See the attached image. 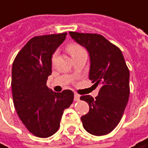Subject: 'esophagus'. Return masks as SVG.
Here are the masks:
<instances>
[{
    "label": "esophagus",
    "mask_w": 148,
    "mask_h": 148,
    "mask_svg": "<svg viewBox=\"0 0 148 148\" xmlns=\"http://www.w3.org/2000/svg\"><path fill=\"white\" fill-rule=\"evenodd\" d=\"M79 99H80V95H77V93H75L74 94V101H78Z\"/></svg>",
    "instance_id": "1"
}]
</instances>
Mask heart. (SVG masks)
I'll return each mask as SVG.
<instances>
[{"instance_id":"b5f03b06","label":"heart","mask_w":148,"mask_h":148,"mask_svg":"<svg viewBox=\"0 0 148 148\" xmlns=\"http://www.w3.org/2000/svg\"><path fill=\"white\" fill-rule=\"evenodd\" d=\"M66 49L68 53L71 54V56L72 57V58H74L75 57H77L81 53L85 52V50L81 45H78V44H76V43H71V44H69V45H67Z\"/></svg>"}]
</instances>
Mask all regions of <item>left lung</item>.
Here are the masks:
<instances>
[{"instance_id": "1", "label": "left lung", "mask_w": 148, "mask_h": 148, "mask_svg": "<svg viewBox=\"0 0 148 148\" xmlns=\"http://www.w3.org/2000/svg\"><path fill=\"white\" fill-rule=\"evenodd\" d=\"M71 37L88 51L90 61L89 78L99 95H82L90 110L81 117L85 130L97 136L112 132L120 122L127 104L130 73L122 51L103 36L96 34L70 32Z\"/></svg>"}]
</instances>
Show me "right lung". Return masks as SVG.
I'll return each instance as SVG.
<instances>
[{
    "label": "right lung",
    "mask_w": 148,
    "mask_h": 148,
    "mask_svg": "<svg viewBox=\"0 0 148 148\" xmlns=\"http://www.w3.org/2000/svg\"><path fill=\"white\" fill-rule=\"evenodd\" d=\"M66 34L34 37L13 61L11 82L13 104L23 124L37 137L47 138L56 133L64 110L74 100L71 90L56 93L46 86L52 73V55Z\"/></svg>",
    "instance_id": "add662e5"
}]
</instances>
